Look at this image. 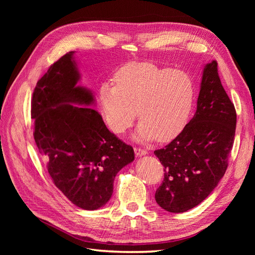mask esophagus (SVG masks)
Returning <instances> with one entry per match:
<instances>
[{"mask_svg": "<svg viewBox=\"0 0 255 255\" xmlns=\"http://www.w3.org/2000/svg\"><path fill=\"white\" fill-rule=\"evenodd\" d=\"M134 151H135V154L137 156H143V155H145V154H148L146 150L141 149V148H134Z\"/></svg>", "mask_w": 255, "mask_h": 255, "instance_id": "esophagus-1", "label": "esophagus"}]
</instances>
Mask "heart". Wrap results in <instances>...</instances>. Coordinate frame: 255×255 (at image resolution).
Returning a JSON list of instances; mask_svg holds the SVG:
<instances>
[{"mask_svg": "<svg viewBox=\"0 0 255 255\" xmlns=\"http://www.w3.org/2000/svg\"><path fill=\"white\" fill-rule=\"evenodd\" d=\"M104 83L99 98L105 120L116 134L125 133L137 117L136 137L141 141L171 140L187 123L195 101L191 76L169 67L132 63Z\"/></svg>", "mask_w": 255, "mask_h": 255, "instance_id": "b5f03b06", "label": "heart"}]
</instances>
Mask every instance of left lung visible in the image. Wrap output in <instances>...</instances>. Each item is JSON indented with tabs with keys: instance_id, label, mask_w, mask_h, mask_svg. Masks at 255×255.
<instances>
[{
	"instance_id": "8db88e82",
	"label": "left lung",
	"mask_w": 255,
	"mask_h": 255,
	"mask_svg": "<svg viewBox=\"0 0 255 255\" xmlns=\"http://www.w3.org/2000/svg\"><path fill=\"white\" fill-rule=\"evenodd\" d=\"M235 128V107L213 60L204 67L195 116L170 143L154 151L165 171L155 192L161 208L184 213L208 197L226 173Z\"/></svg>"
}]
</instances>
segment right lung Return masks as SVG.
<instances>
[{
    "instance_id": "obj_1",
    "label": "right lung",
    "mask_w": 255,
    "mask_h": 255,
    "mask_svg": "<svg viewBox=\"0 0 255 255\" xmlns=\"http://www.w3.org/2000/svg\"><path fill=\"white\" fill-rule=\"evenodd\" d=\"M73 54L61 56L37 82L30 112L34 139L55 186L74 205L95 211L110 201L115 176L135 155L106 128L101 115L87 107L95 97L78 86L81 75Z\"/></svg>"
}]
</instances>
